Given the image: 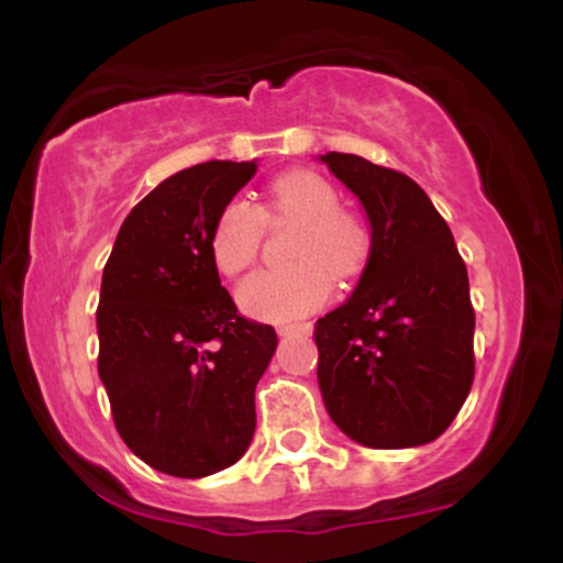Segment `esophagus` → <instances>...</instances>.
Returning <instances> with one entry per match:
<instances>
[{
  "label": "esophagus",
  "mask_w": 563,
  "mask_h": 563,
  "mask_svg": "<svg viewBox=\"0 0 563 563\" xmlns=\"http://www.w3.org/2000/svg\"><path fill=\"white\" fill-rule=\"evenodd\" d=\"M312 325L309 322H294V325H280L277 328V335H294V333H309Z\"/></svg>",
  "instance_id": "obj_1"
}]
</instances>
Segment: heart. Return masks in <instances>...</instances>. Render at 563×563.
I'll return each instance as SVG.
<instances>
[{"label":"heart","mask_w":563,"mask_h":563,"mask_svg":"<svg viewBox=\"0 0 563 563\" xmlns=\"http://www.w3.org/2000/svg\"><path fill=\"white\" fill-rule=\"evenodd\" d=\"M264 219H294L290 256L301 260L283 269H264L238 288L245 314L267 322H290L314 312L333 290V275L354 277L371 254V232L339 209V192L314 172H286L269 185L264 209L249 200H230L211 232V260L222 275L245 273L260 254Z\"/></svg>","instance_id":"1"}]
</instances>
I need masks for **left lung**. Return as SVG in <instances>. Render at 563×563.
<instances>
[{
    "label": "left lung",
    "instance_id": "8db88e82",
    "mask_svg": "<svg viewBox=\"0 0 563 563\" xmlns=\"http://www.w3.org/2000/svg\"><path fill=\"white\" fill-rule=\"evenodd\" d=\"M322 164L363 203L371 254L357 288L314 325L328 416L376 450L434 442L474 384V307L452 232L407 174L352 153Z\"/></svg>",
    "mask_w": 563,
    "mask_h": 563
}]
</instances>
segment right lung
<instances>
[{"label": "right lung", "mask_w": 563, "mask_h": 563, "mask_svg": "<svg viewBox=\"0 0 563 563\" xmlns=\"http://www.w3.org/2000/svg\"><path fill=\"white\" fill-rule=\"evenodd\" d=\"M256 161L172 174L129 211L102 269L97 373L126 448L161 474L232 466L256 429L273 325L245 320L219 280L211 232Z\"/></svg>", "instance_id": "1"}]
</instances>
